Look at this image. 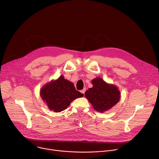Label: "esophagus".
<instances>
[{
	"instance_id": "esophagus-1",
	"label": "esophagus",
	"mask_w": 159,
	"mask_h": 159,
	"mask_svg": "<svg viewBox=\"0 0 159 159\" xmlns=\"http://www.w3.org/2000/svg\"><path fill=\"white\" fill-rule=\"evenodd\" d=\"M85 91H86V89H85V88H84L82 90L80 91L81 93H82V94H84V93H85Z\"/></svg>"
}]
</instances>
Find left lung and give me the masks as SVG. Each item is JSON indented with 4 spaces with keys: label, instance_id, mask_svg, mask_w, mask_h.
I'll return each instance as SVG.
<instances>
[{
    "label": "left lung",
    "instance_id": "8db88e82",
    "mask_svg": "<svg viewBox=\"0 0 159 159\" xmlns=\"http://www.w3.org/2000/svg\"><path fill=\"white\" fill-rule=\"evenodd\" d=\"M93 88L85 92V97L95 111L103 112L111 109L118 102L120 92L114 85H110L101 78L92 80Z\"/></svg>",
    "mask_w": 159,
    "mask_h": 159
}]
</instances>
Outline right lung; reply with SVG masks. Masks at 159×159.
I'll use <instances>...</instances> for the list:
<instances>
[{
	"instance_id": "obj_1",
	"label": "right lung",
	"mask_w": 159,
	"mask_h": 159,
	"mask_svg": "<svg viewBox=\"0 0 159 159\" xmlns=\"http://www.w3.org/2000/svg\"><path fill=\"white\" fill-rule=\"evenodd\" d=\"M40 94L48 108L56 112L65 110L73 100L84 96L75 89L73 83L65 79L62 75L44 86Z\"/></svg>"
}]
</instances>
